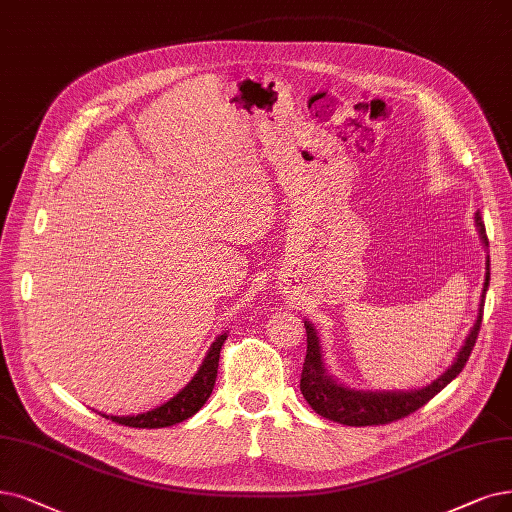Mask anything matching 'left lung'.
I'll return each instance as SVG.
<instances>
[{"mask_svg": "<svg viewBox=\"0 0 512 512\" xmlns=\"http://www.w3.org/2000/svg\"><path fill=\"white\" fill-rule=\"evenodd\" d=\"M477 227L481 233V239L487 245V233H485V224L481 220V214L477 212L475 216ZM489 285V258H487V275H485V285H483V298H481V309L479 317L470 330L462 351L458 353L454 365L449 370L439 376L435 382H431L424 388H418V391H395V393H370V391H353V388H346L332 380L325 374V367L321 361V346L315 327L311 323L306 325V357L302 363V376H300V391L313 410L338 424L346 426H380V424H391L395 420H401L405 416L414 414L420 410L422 405L431 401L437 393H441L443 388L452 382L466 365L470 353H473V346L477 342L479 330H481V321H483V304H485V292Z\"/></svg>", "mask_w": 512, "mask_h": 512, "instance_id": "left-lung-1", "label": "left lung"}]
</instances>
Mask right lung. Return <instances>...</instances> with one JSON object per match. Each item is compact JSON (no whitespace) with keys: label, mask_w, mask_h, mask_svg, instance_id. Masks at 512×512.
Returning a JSON list of instances; mask_svg holds the SVG:
<instances>
[{"label":"right lung","mask_w":512,"mask_h":512,"mask_svg":"<svg viewBox=\"0 0 512 512\" xmlns=\"http://www.w3.org/2000/svg\"><path fill=\"white\" fill-rule=\"evenodd\" d=\"M224 340H227V334L216 338V342L212 344V349H210L206 361L201 363L195 378L185 388H182V391L174 399L163 403L161 407H155V410H151L147 414L111 416V420L121 426H132V428H163V426L178 424L182 420L191 418L193 414H197L203 407V403H206L212 395V388H214L216 376H218L220 349H222ZM105 418H109V416H105Z\"/></svg>","instance_id":"add662e5"}]
</instances>
